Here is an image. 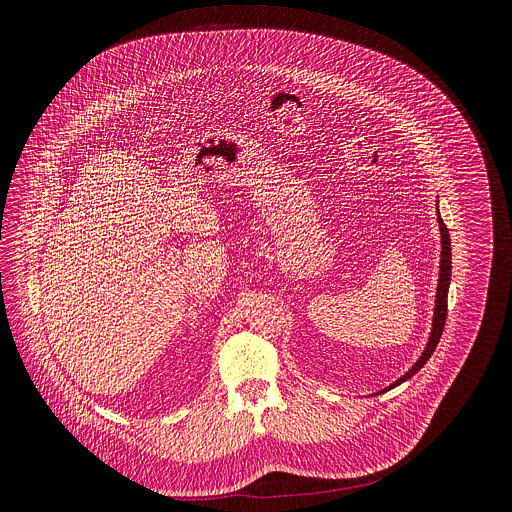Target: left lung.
<instances>
[{"instance_id": "obj_1", "label": "left lung", "mask_w": 512, "mask_h": 512, "mask_svg": "<svg viewBox=\"0 0 512 512\" xmlns=\"http://www.w3.org/2000/svg\"><path fill=\"white\" fill-rule=\"evenodd\" d=\"M439 238H441V256H439V278L438 290H436V305H434V317H432V331L428 337V343L420 355V359L410 366V370H406L398 380H394L390 386L378 390L376 394H384L396 386H400L402 382H406L408 378H412L422 366L428 363V359L434 355L436 347H438L439 337L443 333V325H445V317H447V292H449V282H451V240H449V232L445 222L439 217L438 209ZM374 394V396H376Z\"/></svg>"}]
</instances>
